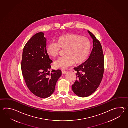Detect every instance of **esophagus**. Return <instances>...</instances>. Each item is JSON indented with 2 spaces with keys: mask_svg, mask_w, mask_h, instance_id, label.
<instances>
[{
  "mask_svg": "<svg viewBox=\"0 0 128 128\" xmlns=\"http://www.w3.org/2000/svg\"><path fill=\"white\" fill-rule=\"evenodd\" d=\"M62 72L63 74H65L67 73V71H65V70H64V69H62Z\"/></svg>",
  "mask_w": 128,
  "mask_h": 128,
  "instance_id": "34e87169",
  "label": "esophagus"
}]
</instances>
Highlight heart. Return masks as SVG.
<instances>
[{"mask_svg":"<svg viewBox=\"0 0 128 128\" xmlns=\"http://www.w3.org/2000/svg\"><path fill=\"white\" fill-rule=\"evenodd\" d=\"M60 49L65 50L64 57L55 61V68H66L76 64L84 63L88 57L91 49L90 40L86 37L74 33L60 36L56 43H50L46 47V54L52 58L57 57Z\"/></svg>","mask_w":128,"mask_h":128,"instance_id":"heart-1","label":"heart"}]
</instances>
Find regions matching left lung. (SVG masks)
Segmentation results:
<instances>
[{
    "instance_id": "obj_1",
    "label": "left lung",
    "mask_w": 128,
    "mask_h": 128,
    "mask_svg": "<svg viewBox=\"0 0 128 128\" xmlns=\"http://www.w3.org/2000/svg\"><path fill=\"white\" fill-rule=\"evenodd\" d=\"M93 39V49L89 58L84 63L74 68L76 79L72 89L76 95L86 98L94 92L101 83L104 70V57L101 43L88 30Z\"/></svg>"
}]
</instances>
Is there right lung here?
Masks as SVG:
<instances>
[{
  "label": "right lung",
  "instance_id": "add662e5",
  "mask_svg": "<svg viewBox=\"0 0 128 128\" xmlns=\"http://www.w3.org/2000/svg\"><path fill=\"white\" fill-rule=\"evenodd\" d=\"M46 38L43 32L33 36L24 46L21 68L27 87L35 95L48 98L54 92L58 80L62 75L60 70H48L52 62L46 54Z\"/></svg>",
  "mask_w": 128,
  "mask_h": 128
}]
</instances>
